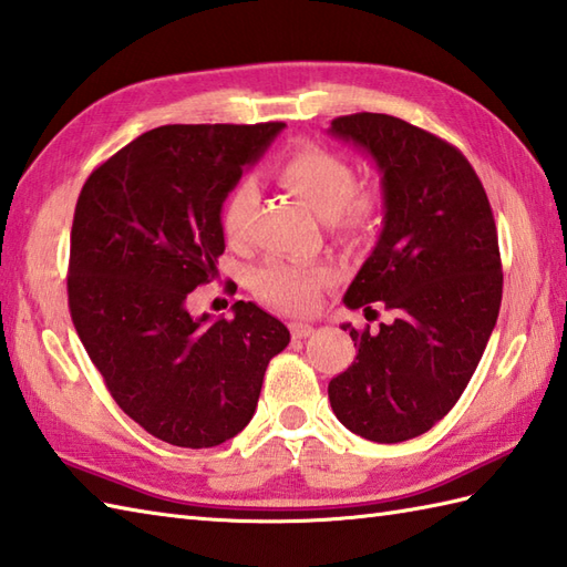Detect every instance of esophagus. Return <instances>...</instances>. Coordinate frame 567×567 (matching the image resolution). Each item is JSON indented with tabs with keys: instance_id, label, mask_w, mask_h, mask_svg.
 I'll return each instance as SVG.
<instances>
[{
	"instance_id": "34e87169",
	"label": "esophagus",
	"mask_w": 567,
	"mask_h": 567,
	"mask_svg": "<svg viewBox=\"0 0 567 567\" xmlns=\"http://www.w3.org/2000/svg\"><path fill=\"white\" fill-rule=\"evenodd\" d=\"M312 330H316V327L308 324V322H291V337L293 339H306V337L312 334Z\"/></svg>"
}]
</instances>
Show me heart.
Segmentation results:
<instances>
[{"mask_svg":"<svg viewBox=\"0 0 567 567\" xmlns=\"http://www.w3.org/2000/svg\"><path fill=\"white\" fill-rule=\"evenodd\" d=\"M276 177L298 198L318 213L322 220H332L342 235H359L373 223L379 213V196L373 192H354V172L342 157L318 145H303L288 153ZM257 206L255 182H240L225 200L223 233L228 240L240 243L247 235L249 218ZM330 281V271L306 269L298 264L271 259L257 269V293L288 312H310L318 306L320 288Z\"/></svg>","mask_w":567,"mask_h":567,"instance_id":"obj_1","label":"heart"}]
</instances>
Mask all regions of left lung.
<instances>
[{
    "label": "left lung",
    "mask_w": 567,
    "mask_h": 567,
    "mask_svg": "<svg viewBox=\"0 0 567 567\" xmlns=\"http://www.w3.org/2000/svg\"><path fill=\"white\" fill-rule=\"evenodd\" d=\"M381 174L383 220L344 293L349 310L383 303L393 322L349 330L357 359L327 385L349 432L398 444L430 432L468 385L502 303L489 200L454 145L388 113H354L327 128Z\"/></svg>",
    "instance_id": "obj_1"
}]
</instances>
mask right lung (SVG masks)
Segmentation results:
<instances>
[{"label":"right lung","mask_w":567,"mask_h":567,"mask_svg":"<svg viewBox=\"0 0 567 567\" xmlns=\"http://www.w3.org/2000/svg\"><path fill=\"white\" fill-rule=\"evenodd\" d=\"M286 123L159 125L84 182L70 237V312L118 408L172 446L243 432L288 327L237 300L194 318L186 298L218 279L223 204Z\"/></svg>","instance_id":"1"}]
</instances>
